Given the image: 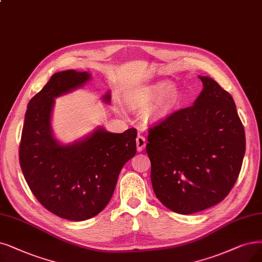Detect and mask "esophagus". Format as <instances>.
<instances>
[{"instance_id":"obj_1","label":"esophagus","mask_w":262,"mask_h":262,"mask_svg":"<svg viewBox=\"0 0 262 262\" xmlns=\"http://www.w3.org/2000/svg\"><path fill=\"white\" fill-rule=\"evenodd\" d=\"M146 146V139L143 137V135H139L137 138V147L138 151H142Z\"/></svg>"}]
</instances>
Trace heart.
Here are the masks:
<instances>
[{"instance_id":"1","label":"heart","mask_w":262,"mask_h":262,"mask_svg":"<svg viewBox=\"0 0 262 262\" xmlns=\"http://www.w3.org/2000/svg\"><path fill=\"white\" fill-rule=\"evenodd\" d=\"M159 98L160 100L149 114L150 119L156 121L165 117L179 102L180 95L175 87H170L166 82L155 83L143 89L135 98L134 103L137 106H145Z\"/></svg>"}]
</instances>
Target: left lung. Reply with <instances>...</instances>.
Wrapping results in <instances>:
<instances>
[{"mask_svg": "<svg viewBox=\"0 0 262 262\" xmlns=\"http://www.w3.org/2000/svg\"><path fill=\"white\" fill-rule=\"evenodd\" d=\"M193 105L149 129L146 145L156 196L179 214L216 205L234 186L245 154V131L230 93L207 76Z\"/></svg>", "mask_w": 262, "mask_h": 262, "instance_id": "obj_1", "label": "left lung"}]
</instances>
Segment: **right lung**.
I'll list each match as a JSON object with an SVG mask.
<instances>
[{"instance_id":"obj_1","label":"right lung","mask_w":262,"mask_h":262,"mask_svg":"<svg viewBox=\"0 0 262 262\" xmlns=\"http://www.w3.org/2000/svg\"><path fill=\"white\" fill-rule=\"evenodd\" d=\"M88 72L68 70L52 75L30 100L19 148L25 179L46 210L73 222L104 210L122 166L137 152V129L111 133L100 127L85 139L62 145L52 134L55 99L81 87ZM103 101L110 103L107 92Z\"/></svg>"}]
</instances>
